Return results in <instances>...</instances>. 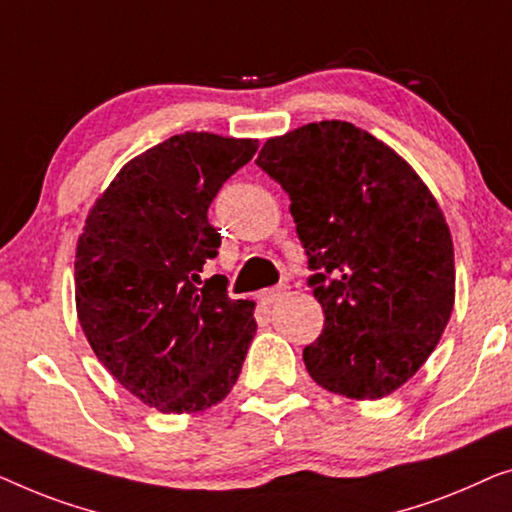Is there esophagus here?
I'll return each mask as SVG.
<instances>
[{"label":"esophagus","instance_id":"esophagus-1","mask_svg":"<svg viewBox=\"0 0 512 512\" xmlns=\"http://www.w3.org/2000/svg\"><path fill=\"white\" fill-rule=\"evenodd\" d=\"M285 297V287L278 285V287H269V290L262 292V301L264 304H276V301H280Z\"/></svg>","mask_w":512,"mask_h":512}]
</instances>
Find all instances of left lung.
I'll return each mask as SVG.
<instances>
[{
  "label": "left lung",
  "instance_id": "left-lung-1",
  "mask_svg": "<svg viewBox=\"0 0 512 512\" xmlns=\"http://www.w3.org/2000/svg\"><path fill=\"white\" fill-rule=\"evenodd\" d=\"M262 167L290 197L313 297L325 313L304 348L311 378L345 399H383L415 376L455 306L445 215L401 155L343 120L273 136Z\"/></svg>",
  "mask_w": 512,
  "mask_h": 512
}]
</instances>
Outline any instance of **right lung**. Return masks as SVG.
<instances>
[{"label": "right lung", "instance_id": "add662e5", "mask_svg": "<svg viewBox=\"0 0 512 512\" xmlns=\"http://www.w3.org/2000/svg\"><path fill=\"white\" fill-rule=\"evenodd\" d=\"M257 139L185 132L118 171L76 243V313L106 371L160 413H201L232 392L255 301L199 278L220 248L208 206Z\"/></svg>", "mask_w": 512, "mask_h": 512}]
</instances>
